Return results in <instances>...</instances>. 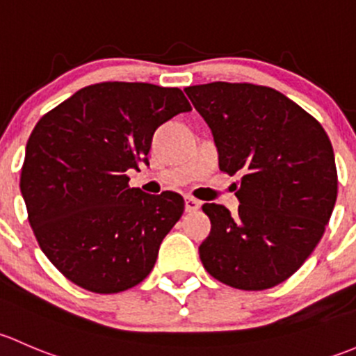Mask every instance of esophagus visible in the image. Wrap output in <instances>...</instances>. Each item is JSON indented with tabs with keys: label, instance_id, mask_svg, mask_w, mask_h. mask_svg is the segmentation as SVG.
I'll return each mask as SVG.
<instances>
[{
	"label": "esophagus",
	"instance_id": "obj_1",
	"mask_svg": "<svg viewBox=\"0 0 356 356\" xmlns=\"http://www.w3.org/2000/svg\"><path fill=\"white\" fill-rule=\"evenodd\" d=\"M200 209L199 200L192 199V197H186L185 199V211L186 212H197Z\"/></svg>",
	"mask_w": 356,
	"mask_h": 356
}]
</instances>
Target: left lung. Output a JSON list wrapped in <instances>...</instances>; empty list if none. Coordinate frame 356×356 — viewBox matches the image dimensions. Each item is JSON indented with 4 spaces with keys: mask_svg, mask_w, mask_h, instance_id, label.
Segmentation results:
<instances>
[{
    "mask_svg": "<svg viewBox=\"0 0 356 356\" xmlns=\"http://www.w3.org/2000/svg\"><path fill=\"white\" fill-rule=\"evenodd\" d=\"M209 124L219 170L241 179L238 214L204 204L205 270L238 289L273 288L302 267L338 197L331 140L305 109L270 87L212 82L185 89Z\"/></svg>",
    "mask_w": 356,
    "mask_h": 356,
    "instance_id": "left-lung-1",
    "label": "left lung"
}]
</instances>
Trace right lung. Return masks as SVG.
<instances>
[{"label": "right lung", "mask_w": 356, "mask_h": 356, "mask_svg": "<svg viewBox=\"0 0 356 356\" xmlns=\"http://www.w3.org/2000/svg\"><path fill=\"white\" fill-rule=\"evenodd\" d=\"M186 111L177 87L102 82L35 124L20 192L44 255L76 286L120 293L149 276L185 200L130 188L127 171L149 164L154 131Z\"/></svg>", "instance_id": "right-lung-1"}]
</instances>
